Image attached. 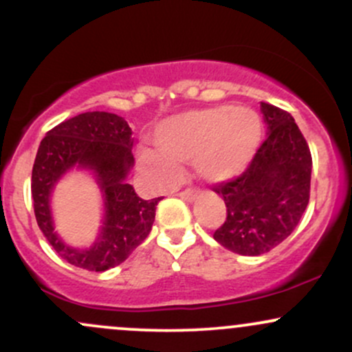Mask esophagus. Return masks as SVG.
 <instances>
[{"label": "esophagus", "mask_w": 352, "mask_h": 352, "mask_svg": "<svg viewBox=\"0 0 352 352\" xmlns=\"http://www.w3.org/2000/svg\"><path fill=\"white\" fill-rule=\"evenodd\" d=\"M179 197H182V199L187 200V201H193L197 199V192L192 188H187V190H184V192H180Z\"/></svg>", "instance_id": "34e87169"}]
</instances>
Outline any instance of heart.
Segmentation results:
<instances>
[{"instance_id": "obj_1", "label": "heart", "mask_w": 352, "mask_h": 352, "mask_svg": "<svg viewBox=\"0 0 352 352\" xmlns=\"http://www.w3.org/2000/svg\"><path fill=\"white\" fill-rule=\"evenodd\" d=\"M263 137L261 117L252 107L217 106L188 111L157 127L155 145L140 148V168L157 184L167 185L179 175V164L193 160L201 179L225 182L248 168Z\"/></svg>"}]
</instances>
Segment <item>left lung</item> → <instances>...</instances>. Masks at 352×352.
<instances>
[{
	"instance_id": "left-lung-1",
	"label": "left lung",
	"mask_w": 352,
	"mask_h": 352,
	"mask_svg": "<svg viewBox=\"0 0 352 352\" xmlns=\"http://www.w3.org/2000/svg\"><path fill=\"white\" fill-rule=\"evenodd\" d=\"M268 129L248 168L213 190L227 218L213 238L238 254L268 253L293 233L309 201L311 152L292 114L261 102Z\"/></svg>"
}]
</instances>
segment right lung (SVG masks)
Masks as SVG:
<instances>
[{
	"label": "right lung",
	"mask_w": 352,
	"mask_h": 352,
	"mask_svg": "<svg viewBox=\"0 0 352 352\" xmlns=\"http://www.w3.org/2000/svg\"><path fill=\"white\" fill-rule=\"evenodd\" d=\"M132 129L111 112H84L64 120L41 140L33 165L31 193L39 228L67 263L89 272L120 265L147 238L162 197L142 200L127 175L134 167ZM95 172L104 199V221L89 249H72L54 232L49 199L54 185L71 168Z\"/></svg>",
	"instance_id": "add662e5"
}]
</instances>
